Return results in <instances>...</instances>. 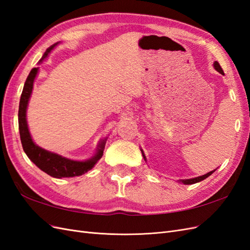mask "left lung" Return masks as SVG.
Wrapping results in <instances>:
<instances>
[{
    "mask_svg": "<svg viewBox=\"0 0 250 250\" xmlns=\"http://www.w3.org/2000/svg\"><path fill=\"white\" fill-rule=\"evenodd\" d=\"M214 67H215V70H216V71H218L219 73L223 74L222 67L220 66V64H219V62H214ZM142 154H143V156H144V160L146 161V156H145V154L143 153V151H142ZM213 172H215V170H214V171H210V172H208V173H207V174H204V175H202V176H198V177L191 178V179H184V180H180V181H181V183H183L184 185H193V184L199 183V181H201V180H203V179L208 178L209 175H211V174H213Z\"/></svg>",
    "mask_w": 250,
    "mask_h": 250,
    "instance_id": "left-lung-1",
    "label": "left lung"
}]
</instances>
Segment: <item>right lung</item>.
Here are the masks:
<instances>
[{
  "instance_id": "right-lung-1",
  "label": "right lung",
  "mask_w": 250,
  "mask_h": 250,
  "mask_svg": "<svg viewBox=\"0 0 250 250\" xmlns=\"http://www.w3.org/2000/svg\"><path fill=\"white\" fill-rule=\"evenodd\" d=\"M58 43V42H57ZM57 43H54L53 46L47 49L42 55V59L40 60V63L42 62L44 58H47L49 53L53 50ZM37 73H39V67H33L31 72L29 73L28 77L26 79L24 88H22V93L20 100V107H19V129L21 135V142L24 149L25 153L30 158L33 164H35L42 171L49 174L50 176L55 178H62V177H74V176H80L82 174L86 173L90 169L94 168V166L97 162L100 160L103 155V150L105 147V141L103 140L99 144V148L97 150V153L87 161H73L69 158L63 157L59 154L50 152L48 150H44L39 147L33 142L31 134L29 132V128L27 124V106L30 97L33 89V82L36 77Z\"/></svg>"
}]
</instances>
